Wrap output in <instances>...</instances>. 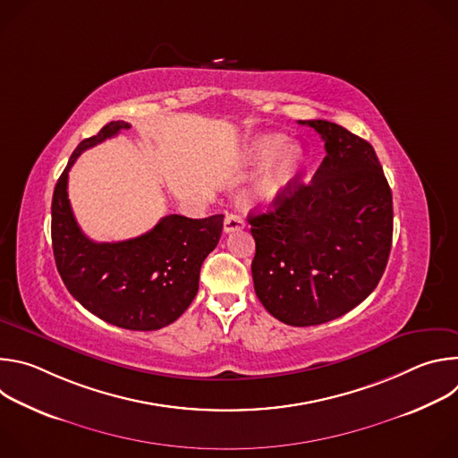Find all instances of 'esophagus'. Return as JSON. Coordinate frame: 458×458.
<instances>
[{"mask_svg": "<svg viewBox=\"0 0 458 458\" xmlns=\"http://www.w3.org/2000/svg\"><path fill=\"white\" fill-rule=\"evenodd\" d=\"M246 226V221L237 216V214H228L225 217V232L230 233V232H237V230H242Z\"/></svg>", "mask_w": 458, "mask_h": 458, "instance_id": "1", "label": "esophagus"}]
</instances>
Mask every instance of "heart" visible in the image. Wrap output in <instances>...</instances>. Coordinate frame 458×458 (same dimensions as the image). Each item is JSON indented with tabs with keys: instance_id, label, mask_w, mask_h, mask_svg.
Segmentation results:
<instances>
[{
	"instance_id": "heart-1",
	"label": "heart",
	"mask_w": 458,
	"mask_h": 458,
	"mask_svg": "<svg viewBox=\"0 0 458 458\" xmlns=\"http://www.w3.org/2000/svg\"><path fill=\"white\" fill-rule=\"evenodd\" d=\"M241 159L251 166L268 163L253 184V195L257 201L272 205L279 201L295 182L304 168L306 156L301 145H288L284 136L263 134L242 147Z\"/></svg>"
}]
</instances>
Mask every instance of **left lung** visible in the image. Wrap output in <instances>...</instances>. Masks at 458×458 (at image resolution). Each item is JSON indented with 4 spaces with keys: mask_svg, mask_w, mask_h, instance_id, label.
<instances>
[{
    "mask_svg": "<svg viewBox=\"0 0 458 458\" xmlns=\"http://www.w3.org/2000/svg\"><path fill=\"white\" fill-rule=\"evenodd\" d=\"M326 148L311 182H293L263 214H250L253 288L290 326L334 320L378 284L394 237L391 188L373 147L341 124L299 121Z\"/></svg>",
    "mask_w": 458,
    "mask_h": 458,
    "instance_id": "1",
    "label": "left lung"
}]
</instances>
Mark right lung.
I'll return each mask as SVG.
<instances>
[{"instance_id": "add662e5", "label": "right lung", "mask_w": 458, "mask_h": 458, "mask_svg": "<svg viewBox=\"0 0 458 458\" xmlns=\"http://www.w3.org/2000/svg\"><path fill=\"white\" fill-rule=\"evenodd\" d=\"M128 128L112 121L71 156L52 195V250L64 286L83 308L119 328L154 332L179 318L198 293L201 265L219 242L225 216L172 214L134 239H89L71 208L69 172L83 150Z\"/></svg>"}]
</instances>
